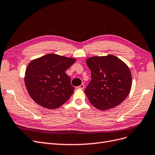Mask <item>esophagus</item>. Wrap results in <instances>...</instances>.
Masks as SVG:
<instances>
[{
	"label": "esophagus",
	"instance_id": "1",
	"mask_svg": "<svg viewBox=\"0 0 155 155\" xmlns=\"http://www.w3.org/2000/svg\"><path fill=\"white\" fill-rule=\"evenodd\" d=\"M77 88H79V89H84V84H81L80 86H78Z\"/></svg>",
	"mask_w": 155,
	"mask_h": 155
}]
</instances>
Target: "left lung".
<instances>
[{"mask_svg": "<svg viewBox=\"0 0 155 155\" xmlns=\"http://www.w3.org/2000/svg\"><path fill=\"white\" fill-rule=\"evenodd\" d=\"M91 80L84 93L90 103L106 110L121 104L130 94L132 75L125 63L112 54L93 57L86 61Z\"/></svg>", "mask_w": 155, "mask_h": 155, "instance_id": "left-lung-1", "label": "left lung"}]
</instances>
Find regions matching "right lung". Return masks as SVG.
<instances>
[{"label": "right lung", "instance_id": "1", "mask_svg": "<svg viewBox=\"0 0 155 155\" xmlns=\"http://www.w3.org/2000/svg\"><path fill=\"white\" fill-rule=\"evenodd\" d=\"M75 61V58L53 53L31 61L24 80L34 101L45 108L54 109L69 100L74 88L65 71Z\"/></svg>", "mask_w": 155, "mask_h": 155}]
</instances>
